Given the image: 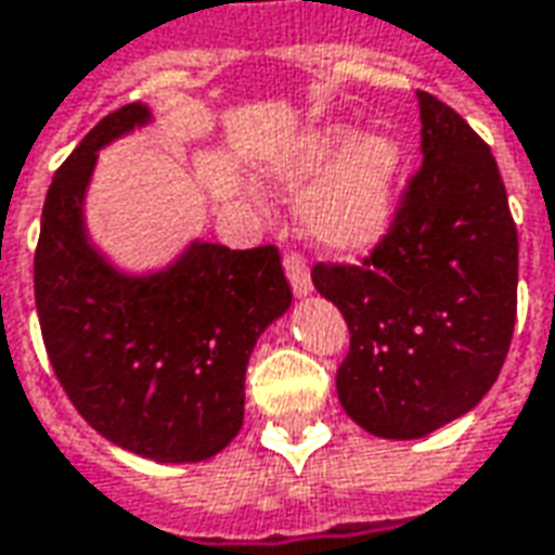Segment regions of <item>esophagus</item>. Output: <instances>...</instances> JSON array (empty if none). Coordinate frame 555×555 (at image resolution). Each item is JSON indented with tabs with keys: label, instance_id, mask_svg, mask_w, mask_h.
I'll return each mask as SVG.
<instances>
[{
	"label": "esophagus",
	"instance_id": "obj_1",
	"mask_svg": "<svg viewBox=\"0 0 555 555\" xmlns=\"http://www.w3.org/2000/svg\"><path fill=\"white\" fill-rule=\"evenodd\" d=\"M285 273H288L294 297H309V294H312V276H309V270L302 264V258L288 255V258H285Z\"/></svg>",
	"mask_w": 555,
	"mask_h": 555
}]
</instances>
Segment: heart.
Masks as SVG:
<instances>
[{
    "label": "heart",
    "mask_w": 555,
    "mask_h": 555,
    "mask_svg": "<svg viewBox=\"0 0 555 555\" xmlns=\"http://www.w3.org/2000/svg\"><path fill=\"white\" fill-rule=\"evenodd\" d=\"M404 147L389 133H357L350 125L306 130L276 159L267 178L282 190H300V225L326 253H365L384 241L398 210Z\"/></svg>",
    "instance_id": "b5f03b06"
}]
</instances>
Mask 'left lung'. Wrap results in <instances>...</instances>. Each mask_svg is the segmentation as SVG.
<instances>
[{
  "label": "left lung",
  "instance_id": "obj_1",
  "mask_svg": "<svg viewBox=\"0 0 555 555\" xmlns=\"http://www.w3.org/2000/svg\"><path fill=\"white\" fill-rule=\"evenodd\" d=\"M422 169L362 267L318 264L345 314L338 401L384 440H418L496 384L517 314V229L490 147L452 106L416 91Z\"/></svg>",
  "mask_w": 555,
  "mask_h": 555
}]
</instances>
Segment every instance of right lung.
Listing matches in <instances>:
<instances>
[{
  "label": "right lung",
  "instance_id": "add662e5",
  "mask_svg": "<svg viewBox=\"0 0 555 555\" xmlns=\"http://www.w3.org/2000/svg\"><path fill=\"white\" fill-rule=\"evenodd\" d=\"M154 125L145 103L103 118L55 171L35 253V302L53 372L91 428L157 464H198L243 425L246 365L291 309L273 246L202 237L151 270H127L89 231L103 147Z\"/></svg>",
  "mask_w": 555,
  "mask_h": 555
}]
</instances>
